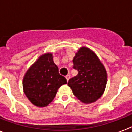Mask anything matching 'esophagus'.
<instances>
[{
	"instance_id": "obj_1",
	"label": "esophagus",
	"mask_w": 132,
	"mask_h": 132,
	"mask_svg": "<svg viewBox=\"0 0 132 132\" xmlns=\"http://www.w3.org/2000/svg\"><path fill=\"white\" fill-rule=\"evenodd\" d=\"M70 77H71V76H70V75H66L65 78H66V79H67V81H68L69 79H70Z\"/></svg>"
}]
</instances>
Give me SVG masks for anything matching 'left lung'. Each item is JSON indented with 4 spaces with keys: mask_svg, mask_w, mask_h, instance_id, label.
<instances>
[{
    "mask_svg": "<svg viewBox=\"0 0 132 132\" xmlns=\"http://www.w3.org/2000/svg\"><path fill=\"white\" fill-rule=\"evenodd\" d=\"M77 76L68 81L73 94L84 103L96 101L103 94L107 82L106 69L97 56L91 50L82 47L73 60Z\"/></svg>",
    "mask_w": 132,
    "mask_h": 132,
    "instance_id": "1",
    "label": "left lung"
}]
</instances>
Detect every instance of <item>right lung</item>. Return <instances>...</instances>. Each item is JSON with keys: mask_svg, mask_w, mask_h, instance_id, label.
<instances>
[{"mask_svg": "<svg viewBox=\"0 0 132 132\" xmlns=\"http://www.w3.org/2000/svg\"><path fill=\"white\" fill-rule=\"evenodd\" d=\"M67 83L59 73L52 53L43 55L26 72L23 79L26 96L31 103L45 107L53 101L61 86Z\"/></svg>", "mask_w": 132, "mask_h": 132, "instance_id": "1", "label": "right lung"}]
</instances>
